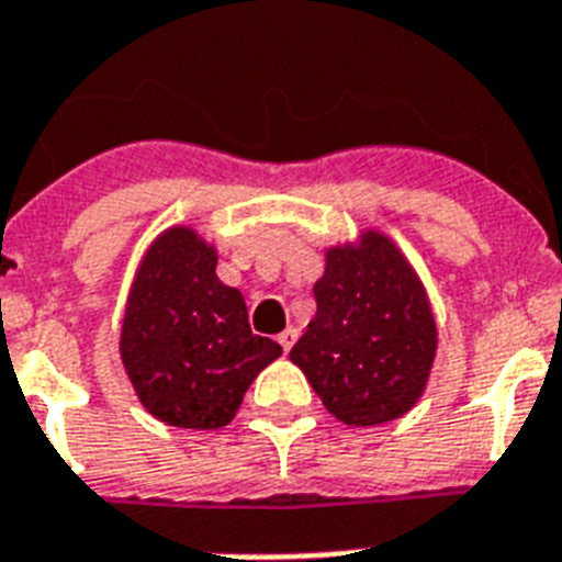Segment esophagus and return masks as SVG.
<instances>
[{
    "instance_id": "esophagus-1",
    "label": "esophagus",
    "mask_w": 562,
    "mask_h": 562,
    "mask_svg": "<svg viewBox=\"0 0 562 562\" xmlns=\"http://www.w3.org/2000/svg\"><path fill=\"white\" fill-rule=\"evenodd\" d=\"M295 338H299V330H295V327H286V330L278 336V345L284 347V353H290L292 345H295Z\"/></svg>"
}]
</instances>
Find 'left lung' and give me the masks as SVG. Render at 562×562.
Segmentation results:
<instances>
[{
  "label": "left lung",
  "mask_w": 562,
  "mask_h": 562,
  "mask_svg": "<svg viewBox=\"0 0 562 562\" xmlns=\"http://www.w3.org/2000/svg\"><path fill=\"white\" fill-rule=\"evenodd\" d=\"M315 315L290 350L336 419L356 428L398 419L419 402L437 356L425 286L391 238L327 249Z\"/></svg>",
  "instance_id": "obj_1"
}]
</instances>
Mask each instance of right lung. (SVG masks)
<instances>
[{"label":"right lung","instance_id":"1","mask_svg":"<svg viewBox=\"0 0 562 562\" xmlns=\"http://www.w3.org/2000/svg\"><path fill=\"white\" fill-rule=\"evenodd\" d=\"M215 267V249L198 232L171 226L125 301L123 368L148 414L175 428L229 425L255 375L281 356V345L255 336L247 301Z\"/></svg>","mask_w":562,"mask_h":562}]
</instances>
